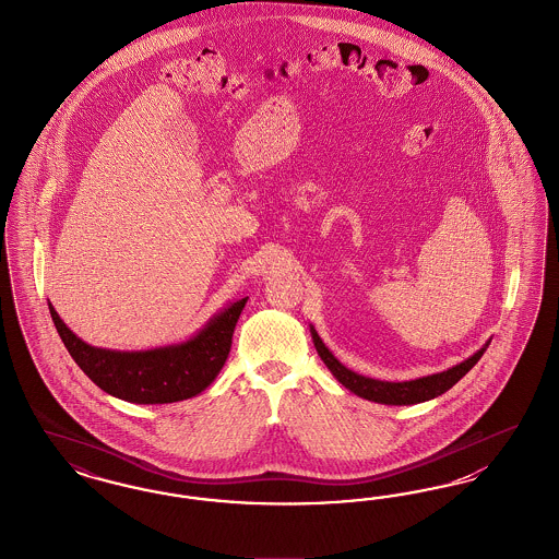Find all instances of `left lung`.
Listing matches in <instances>:
<instances>
[{"label":"left lung","instance_id":"8db88e82","mask_svg":"<svg viewBox=\"0 0 559 559\" xmlns=\"http://www.w3.org/2000/svg\"><path fill=\"white\" fill-rule=\"evenodd\" d=\"M310 333H312L313 347L318 352V356L326 364V368L333 372L345 389H349L352 393H356L361 400L368 402L384 403V405H414V403L428 402L435 400L439 395H443L449 391L457 380L466 377L469 370L474 368V364L483 358V354L487 352L489 343L487 341L474 356L460 361L453 368H447L443 372L437 374H428L423 379L403 380V382H391V380L370 379V377H361L358 372L345 368L338 359L333 356V352L322 343L320 335L316 333L312 324H310Z\"/></svg>","mask_w":559,"mask_h":559}]
</instances>
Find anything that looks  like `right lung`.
I'll return each mask as SVG.
<instances>
[{
    "label": "right lung",
    "mask_w": 559,
    "mask_h": 559,
    "mask_svg": "<svg viewBox=\"0 0 559 559\" xmlns=\"http://www.w3.org/2000/svg\"><path fill=\"white\" fill-rule=\"evenodd\" d=\"M246 304L247 297L224 306L187 341L141 352L93 347L68 329L51 304L49 313L68 354L102 391L122 402L156 405L195 397L214 382Z\"/></svg>",
    "instance_id": "obj_1"
}]
</instances>
